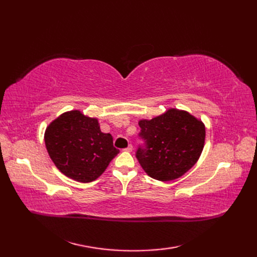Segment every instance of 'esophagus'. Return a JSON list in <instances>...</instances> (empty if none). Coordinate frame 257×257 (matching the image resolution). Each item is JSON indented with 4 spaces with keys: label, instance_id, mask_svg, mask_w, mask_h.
<instances>
[{
    "label": "esophagus",
    "instance_id": "obj_1",
    "mask_svg": "<svg viewBox=\"0 0 257 257\" xmlns=\"http://www.w3.org/2000/svg\"><path fill=\"white\" fill-rule=\"evenodd\" d=\"M124 151H126V152H132V151H133V146H132V145H128V147H127V148H125V149H124Z\"/></svg>",
    "mask_w": 257,
    "mask_h": 257
}]
</instances>
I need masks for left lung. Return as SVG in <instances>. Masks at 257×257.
<instances>
[{"label":"left lung","mask_w":257,"mask_h":257,"mask_svg":"<svg viewBox=\"0 0 257 257\" xmlns=\"http://www.w3.org/2000/svg\"><path fill=\"white\" fill-rule=\"evenodd\" d=\"M136 158L151 178L170 181L183 176L198 161L204 149V123L184 110L168 109L151 120H141Z\"/></svg>","instance_id":"1"}]
</instances>
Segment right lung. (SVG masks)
<instances>
[{
  "instance_id": "right-lung-1",
  "label": "right lung",
  "mask_w": 257,
  "mask_h": 257,
  "mask_svg": "<svg viewBox=\"0 0 257 257\" xmlns=\"http://www.w3.org/2000/svg\"><path fill=\"white\" fill-rule=\"evenodd\" d=\"M50 159L62 174L78 182L94 181L120 151L112 136L99 128L97 119L79 110L62 113L45 132Z\"/></svg>"
}]
</instances>
